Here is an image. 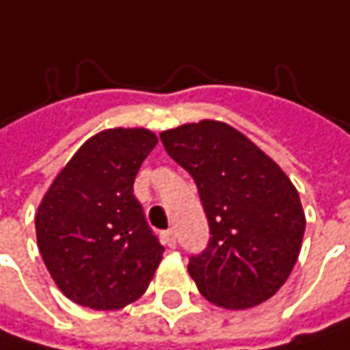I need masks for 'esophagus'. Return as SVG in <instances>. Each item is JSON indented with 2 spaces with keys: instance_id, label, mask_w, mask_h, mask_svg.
Returning a JSON list of instances; mask_svg holds the SVG:
<instances>
[{
  "instance_id": "obj_1",
  "label": "esophagus",
  "mask_w": 350,
  "mask_h": 350,
  "mask_svg": "<svg viewBox=\"0 0 350 350\" xmlns=\"http://www.w3.org/2000/svg\"><path fill=\"white\" fill-rule=\"evenodd\" d=\"M163 241H165V245H167V247H171V249H173V247L177 245V239H175V231H173V229H167V231L163 233Z\"/></svg>"
}]
</instances>
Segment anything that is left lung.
<instances>
[{
  "instance_id": "1",
  "label": "left lung",
  "mask_w": 350,
  "mask_h": 350,
  "mask_svg": "<svg viewBox=\"0 0 350 350\" xmlns=\"http://www.w3.org/2000/svg\"><path fill=\"white\" fill-rule=\"evenodd\" d=\"M165 151L195 179L211 239L189 259L199 293L249 309L285 285L301 253L305 211L285 171L235 127L203 119L161 133Z\"/></svg>"
}]
</instances>
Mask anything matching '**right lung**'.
Returning <instances> with one entry per match:
<instances>
[{"mask_svg": "<svg viewBox=\"0 0 350 350\" xmlns=\"http://www.w3.org/2000/svg\"><path fill=\"white\" fill-rule=\"evenodd\" d=\"M149 129H105L57 173L36 215L43 262L67 299L89 309H121L147 291L163 257L133 195L157 145Z\"/></svg>", "mask_w": 350, "mask_h": 350, "instance_id": "add662e5", "label": "right lung"}]
</instances>
